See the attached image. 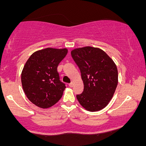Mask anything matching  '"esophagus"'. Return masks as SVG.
I'll return each mask as SVG.
<instances>
[{"instance_id": "34e87169", "label": "esophagus", "mask_w": 146, "mask_h": 146, "mask_svg": "<svg viewBox=\"0 0 146 146\" xmlns=\"http://www.w3.org/2000/svg\"><path fill=\"white\" fill-rule=\"evenodd\" d=\"M68 86H69L70 87H73V82H71L68 84Z\"/></svg>"}]
</instances>
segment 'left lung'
Segmentation results:
<instances>
[{
  "mask_svg": "<svg viewBox=\"0 0 146 146\" xmlns=\"http://www.w3.org/2000/svg\"><path fill=\"white\" fill-rule=\"evenodd\" d=\"M71 54L80 68L84 83L83 92L76 95L77 100L88 111L102 110L113 98L118 84L116 64L100 48H76Z\"/></svg>",
  "mask_w": 146,
  "mask_h": 146,
  "instance_id": "obj_1",
  "label": "left lung"
}]
</instances>
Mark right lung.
<instances>
[{
    "label": "right lung",
    "instance_id": "right-lung-1",
    "mask_svg": "<svg viewBox=\"0 0 146 146\" xmlns=\"http://www.w3.org/2000/svg\"><path fill=\"white\" fill-rule=\"evenodd\" d=\"M68 53L66 48L48 47L33 53L25 63L21 82L27 98L41 108H48L60 100L65 84L60 82L58 64Z\"/></svg>",
    "mask_w": 146,
    "mask_h": 146
}]
</instances>
